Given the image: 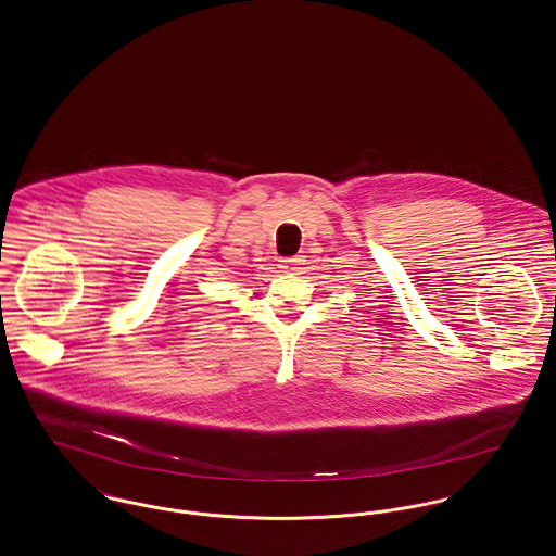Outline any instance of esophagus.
Segmentation results:
<instances>
[{
    "mask_svg": "<svg viewBox=\"0 0 556 556\" xmlns=\"http://www.w3.org/2000/svg\"><path fill=\"white\" fill-rule=\"evenodd\" d=\"M279 262H281L279 266H281L286 273H296L300 268V264H302L300 256L283 257V260H279Z\"/></svg>",
    "mask_w": 556,
    "mask_h": 556,
    "instance_id": "obj_1",
    "label": "esophagus"
}]
</instances>
